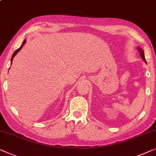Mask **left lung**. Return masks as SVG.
<instances>
[{"label":"left lung","mask_w":156,"mask_h":156,"mask_svg":"<svg viewBox=\"0 0 156 156\" xmlns=\"http://www.w3.org/2000/svg\"><path fill=\"white\" fill-rule=\"evenodd\" d=\"M139 53H140V55H141V56L142 59L144 60V62H146V59H145V57H144V51H142L141 49L140 48H139Z\"/></svg>","instance_id":"8db88e82"}]
</instances>
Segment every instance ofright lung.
<instances>
[{
	"mask_svg": "<svg viewBox=\"0 0 156 156\" xmlns=\"http://www.w3.org/2000/svg\"><path fill=\"white\" fill-rule=\"evenodd\" d=\"M25 42H26V41H23V43H22V46H20L19 48H18V49H17V50H16V51H15L14 52V53H13V54H12V58H11V63H12V59H13V58H14V56H15V55H16V54H17V53H18V52H19V51H20V50H21V48H22V46H24V44H25Z\"/></svg>",
	"mask_w": 156,
	"mask_h": 156,
	"instance_id": "right-lung-1",
	"label": "right lung"
}]
</instances>
